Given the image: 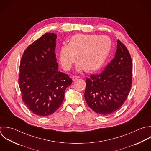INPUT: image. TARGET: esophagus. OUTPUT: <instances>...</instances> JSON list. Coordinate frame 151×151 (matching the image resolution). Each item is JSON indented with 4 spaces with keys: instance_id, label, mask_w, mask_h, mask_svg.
<instances>
[{
    "instance_id": "esophagus-1",
    "label": "esophagus",
    "mask_w": 151,
    "mask_h": 151,
    "mask_svg": "<svg viewBox=\"0 0 151 151\" xmlns=\"http://www.w3.org/2000/svg\"><path fill=\"white\" fill-rule=\"evenodd\" d=\"M72 80L73 81H76L77 79H78L79 78V76H72Z\"/></svg>"
}]
</instances>
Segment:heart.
<instances>
[{
    "label": "heart",
    "instance_id": "b5f03b06",
    "mask_svg": "<svg viewBox=\"0 0 151 151\" xmlns=\"http://www.w3.org/2000/svg\"><path fill=\"white\" fill-rule=\"evenodd\" d=\"M112 48L111 39L96 34H76L71 37L68 45L60 47L59 60L62 68L69 70L76 60V69L88 72L99 70L105 63Z\"/></svg>",
    "mask_w": 151,
    "mask_h": 151
}]
</instances>
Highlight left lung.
<instances>
[{"mask_svg": "<svg viewBox=\"0 0 151 151\" xmlns=\"http://www.w3.org/2000/svg\"><path fill=\"white\" fill-rule=\"evenodd\" d=\"M132 63L127 48L118 40L115 58L102 73L86 79L84 96L93 111L109 115L122 105L131 88Z\"/></svg>", "mask_w": 151, "mask_h": 151, "instance_id": "left-lung-1", "label": "left lung"}]
</instances>
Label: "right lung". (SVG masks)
I'll list each match as a JSON object with an SVG mask.
<instances>
[{"label":"right lung","instance_id":"obj_1","mask_svg":"<svg viewBox=\"0 0 151 151\" xmlns=\"http://www.w3.org/2000/svg\"><path fill=\"white\" fill-rule=\"evenodd\" d=\"M57 36L46 33L24 50L20 63L19 84L23 101L38 116H48L62 105L69 76L58 71L55 49Z\"/></svg>","mask_w":151,"mask_h":151}]
</instances>
